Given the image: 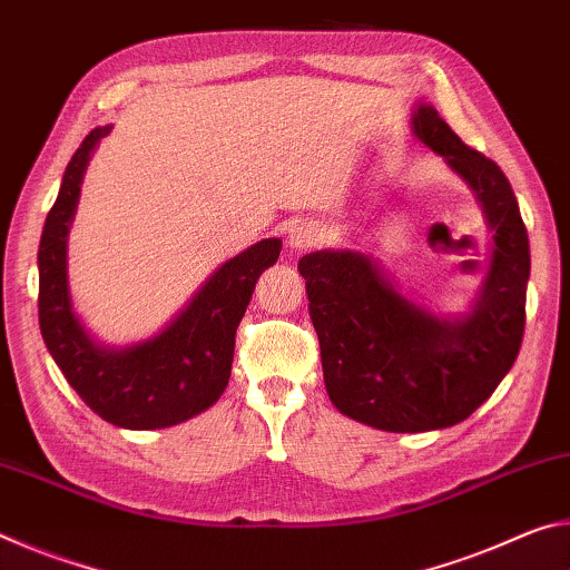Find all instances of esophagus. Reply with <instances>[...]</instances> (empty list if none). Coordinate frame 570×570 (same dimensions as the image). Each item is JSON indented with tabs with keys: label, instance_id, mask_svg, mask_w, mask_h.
<instances>
[{
	"label": "esophagus",
	"instance_id": "34e87169",
	"mask_svg": "<svg viewBox=\"0 0 570 570\" xmlns=\"http://www.w3.org/2000/svg\"><path fill=\"white\" fill-rule=\"evenodd\" d=\"M324 230L316 224H298L292 230H288V246L294 250H306L320 246L324 240Z\"/></svg>",
	"mask_w": 570,
	"mask_h": 570
}]
</instances>
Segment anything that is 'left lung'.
<instances>
[{
    "mask_svg": "<svg viewBox=\"0 0 570 570\" xmlns=\"http://www.w3.org/2000/svg\"><path fill=\"white\" fill-rule=\"evenodd\" d=\"M414 132L470 183L495 230L472 314L445 322L422 312L354 250H314L298 262L330 400L384 432H428L470 417L513 366L525 330L530 246L510 180L430 105L414 112Z\"/></svg>",
    "mask_w": 570,
    "mask_h": 570,
    "instance_id": "1",
    "label": "left lung"
}]
</instances>
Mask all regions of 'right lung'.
<instances>
[{
	"label": "right lung",
	"instance_id": "right-lung-1",
	"mask_svg": "<svg viewBox=\"0 0 570 570\" xmlns=\"http://www.w3.org/2000/svg\"><path fill=\"white\" fill-rule=\"evenodd\" d=\"M110 128H95L75 150L40 238V330L65 380L88 407L125 430H160L208 410L224 394L234 362L236 330L256 278L276 264L282 240H258L208 278L176 322L153 340L105 350L70 306L65 236L80 196L92 148Z\"/></svg>",
	"mask_w": 570,
	"mask_h": 570
}]
</instances>
